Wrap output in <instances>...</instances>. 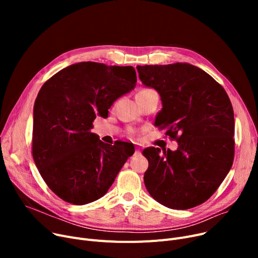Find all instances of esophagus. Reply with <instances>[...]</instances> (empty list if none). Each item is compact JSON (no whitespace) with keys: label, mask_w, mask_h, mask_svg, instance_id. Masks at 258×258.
I'll return each instance as SVG.
<instances>
[{"label":"esophagus","mask_w":258,"mask_h":258,"mask_svg":"<svg viewBox=\"0 0 258 258\" xmlns=\"http://www.w3.org/2000/svg\"><path fill=\"white\" fill-rule=\"evenodd\" d=\"M141 153H140V148L139 147H136V150H135V156H139Z\"/></svg>","instance_id":"esophagus-1"}]
</instances>
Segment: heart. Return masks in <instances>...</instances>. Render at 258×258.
Segmentation results:
<instances>
[{
  "mask_svg": "<svg viewBox=\"0 0 258 258\" xmlns=\"http://www.w3.org/2000/svg\"><path fill=\"white\" fill-rule=\"evenodd\" d=\"M147 92H151V90H142V91H140L139 93H147ZM130 134L133 135L134 132H133V131H130Z\"/></svg>",
  "mask_w": 258,
  "mask_h": 258,
  "instance_id": "1",
  "label": "heart"
}]
</instances>
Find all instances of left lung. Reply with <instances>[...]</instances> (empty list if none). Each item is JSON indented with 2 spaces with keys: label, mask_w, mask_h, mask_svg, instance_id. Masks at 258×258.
<instances>
[{
  "label": "left lung",
  "mask_w": 258,
  "mask_h": 258,
  "mask_svg": "<svg viewBox=\"0 0 258 258\" xmlns=\"http://www.w3.org/2000/svg\"><path fill=\"white\" fill-rule=\"evenodd\" d=\"M145 87L155 89L162 110L155 125L167 128L175 151L148 147L144 184L165 207L185 210L206 202L233 163L234 113L224 88L187 62L138 66Z\"/></svg>",
  "instance_id": "8db88e82"
}]
</instances>
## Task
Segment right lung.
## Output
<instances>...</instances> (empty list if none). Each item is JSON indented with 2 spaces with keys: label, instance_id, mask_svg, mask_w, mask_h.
<instances>
[{
  "label": "right lung",
  "instance_id": "1",
  "mask_svg": "<svg viewBox=\"0 0 258 258\" xmlns=\"http://www.w3.org/2000/svg\"><path fill=\"white\" fill-rule=\"evenodd\" d=\"M132 66L83 61L53 75L33 107L32 156L42 178L61 200L85 205L103 197L131 153L91 133L96 116L136 87ZM135 152V151H134Z\"/></svg>",
  "mask_w": 258,
  "mask_h": 258
}]
</instances>
